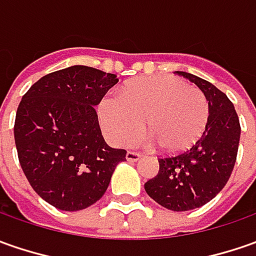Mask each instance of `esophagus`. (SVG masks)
I'll list each match as a JSON object with an SVG mask.
<instances>
[{"instance_id":"1","label":"esophagus","mask_w":256,"mask_h":256,"mask_svg":"<svg viewBox=\"0 0 256 256\" xmlns=\"http://www.w3.org/2000/svg\"><path fill=\"white\" fill-rule=\"evenodd\" d=\"M140 157H142V154L136 153V152H128V154H126V158H128V162H130V163H134L137 160H140Z\"/></svg>"}]
</instances>
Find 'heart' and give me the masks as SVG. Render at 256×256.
Wrapping results in <instances>:
<instances>
[{
    "label": "heart",
    "instance_id": "heart-1",
    "mask_svg": "<svg viewBox=\"0 0 256 256\" xmlns=\"http://www.w3.org/2000/svg\"><path fill=\"white\" fill-rule=\"evenodd\" d=\"M210 106L198 88L177 76H146L128 84L120 96H106L99 118L114 144L134 143L144 130L168 153L192 146L207 126Z\"/></svg>",
    "mask_w": 256,
    "mask_h": 256
}]
</instances>
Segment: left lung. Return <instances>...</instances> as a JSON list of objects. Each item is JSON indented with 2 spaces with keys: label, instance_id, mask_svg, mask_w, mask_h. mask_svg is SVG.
I'll use <instances>...</instances> for the list:
<instances>
[{
  "label": "left lung",
  "instance_id": "1",
  "mask_svg": "<svg viewBox=\"0 0 256 256\" xmlns=\"http://www.w3.org/2000/svg\"><path fill=\"white\" fill-rule=\"evenodd\" d=\"M178 75L206 94L210 114L198 140L177 154L158 158L160 168L144 184L146 192L172 211L198 208L216 197L230 180L238 154L241 126L232 102L212 84L187 72Z\"/></svg>",
  "mask_w": 256,
  "mask_h": 256
}]
</instances>
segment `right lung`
<instances>
[{"mask_svg":"<svg viewBox=\"0 0 256 256\" xmlns=\"http://www.w3.org/2000/svg\"><path fill=\"white\" fill-rule=\"evenodd\" d=\"M118 76L90 66L42 76L20 102L14 137L26 180L50 206L78 211L94 204L109 187L126 150L102 136L94 106Z\"/></svg>","mask_w":256,"mask_h":256,"instance_id":"obj_1","label":"right lung"}]
</instances>
